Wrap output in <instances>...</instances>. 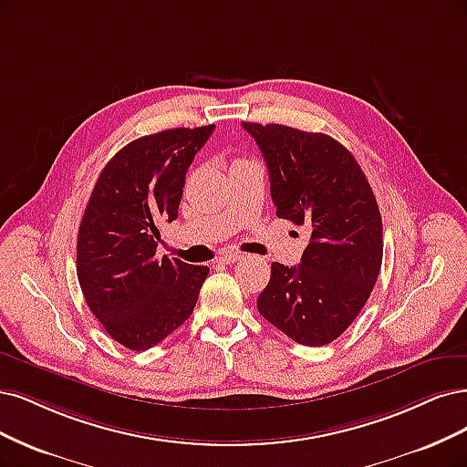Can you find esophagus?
<instances>
[{
    "mask_svg": "<svg viewBox=\"0 0 467 467\" xmlns=\"http://www.w3.org/2000/svg\"><path fill=\"white\" fill-rule=\"evenodd\" d=\"M239 259H241V253L230 251V253L220 254V256H218V263H222V265H232V263H235V261H239Z\"/></svg>",
    "mask_w": 467,
    "mask_h": 467,
    "instance_id": "esophagus-1",
    "label": "esophagus"
}]
</instances>
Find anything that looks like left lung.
Segmentation results:
<instances>
[{
	"mask_svg": "<svg viewBox=\"0 0 467 467\" xmlns=\"http://www.w3.org/2000/svg\"><path fill=\"white\" fill-rule=\"evenodd\" d=\"M244 130L263 152L276 216L311 230L297 266L272 263L259 313L301 346H327L371 296L382 265L379 204L353 154L325 133L278 123Z\"/></svg>",
	"mask_w": 467,
	"mask_h": 467,
	"instance_id": "8db88e82",
	"label": "left lung"
}]
</instances>
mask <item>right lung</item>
<instances>
[{
	"mask_svg": "<svg viewBox=\"0 0 467 467\" xmlns=\"http://www.w3.org/2000/svg\"><path fill=\"white\" fill-rule=\"evenodd\" d=\"M214 125L175 127L123 147L100 171L77 237V276L102 328L144 351L191 317L208 266L156 259L160 222H173L192 158Z\"/></svg>",
	"mask_w": 467,
	"mask_h": 467,
	"instance_id": "1",
	"label": "right lung"
}]
</instances>
